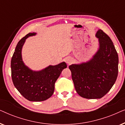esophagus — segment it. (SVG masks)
<instances>
[{"instance_id":"obj_1","label":"esophagus","mask_w":125,"mask_h":125,"mask_svg":"<svg viewBox=\"0 0 125 125\" xmlns=\"http://www.w3.org/2000/svg\"><path fill=\"white\" fill-rule=\"evenodd\" d=\"M65 61L66 64L69 65L70 64H71L72 62V60L71 57H66L65 59Z\"/></svg>"}]
</instances>
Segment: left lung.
<instances>
[{
    "label": "left lung",
    "mask_w": 125,
    "mask_h": 125,
    "mask_svg": "<svg viewBox=\"0 0 125 125\" xmlns=\"http://www.w3.org/2000/svg\"><path fill=\"white\" fill-rule=\"evenodd\" d=\"M95 37L99 47L92 58L69 66L77 93L87 99L104 97L113 86L118 72V56L112 40L101 30Z\"/></svg>",
    "instance_id": "left-lung-1"
}]
</instances>
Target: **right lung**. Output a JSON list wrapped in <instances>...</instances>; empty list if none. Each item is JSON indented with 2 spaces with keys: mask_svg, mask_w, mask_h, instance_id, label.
Instances as JSON below:
<instances>
[{
  "mask_svg": "<svg viewBox=\"0 0 125 125\" xmlns=\"http://www.w3.org/2000/svg\"><path fill=\"white\" fill-rule=\"evenodd\" d=\"M36 33H30L17 44L11 62V76L13 85L23 96L30 101H42L52 96L54 83L61 72L67 67L64 61L49 65L40 71H33L24 64L22 48L26 39Z\"/></svg>",
  "mask_w": 125,
  "mask_h": 125,
  "instance_id": "1",
  "label": "right lung"
}]
</instances>
